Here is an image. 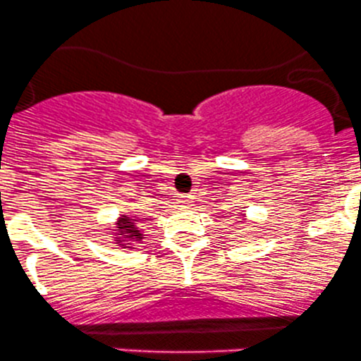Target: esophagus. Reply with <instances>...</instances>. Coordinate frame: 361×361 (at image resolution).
Returning a JSON list of instances; mask_svg holds the SVG:
<instances>
[{"instance_id":"34e87169","label":"esophagus","mask_w":361,"mask_h":361,"mask_svg":"<svg viewBox=\"0 0 361 361\" xmlns=\"http://www.w3.org/2000/svg\"><path fill=\"white\" fill-rule=\"evenodd\" d=\"M191 203H192V196L180 195L179 197H177V204H180V207H189Z\"/></svg>"}]
</instances>
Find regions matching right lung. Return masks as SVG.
Instances as JSON below:
<instances>
[{
  "label": "right lung",
  "mask_w": 361,
  "mask_h": 361,
  "mask_svg": "<svg viewBox=\"0 0 361 361\" xmlns=\"http://www.w3.org/2000/svg\"><path fill=\"white\" fill-rule=\"evenodd\" d=\"M117 231L122 232V234H126V239H130V241H141L142 239V234H141V231H139L135 220L129 219V216H126V215L118 220Z\"/></svg>",
  "instance_id": "right-lung-1"
}]
</instances>
